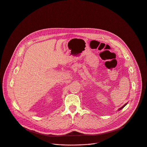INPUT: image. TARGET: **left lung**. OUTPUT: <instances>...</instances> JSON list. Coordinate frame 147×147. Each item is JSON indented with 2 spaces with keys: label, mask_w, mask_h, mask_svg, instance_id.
Instances as JSON below:
<instances>
[{
  "label": "left lung",
  "mask_w": 147,
  "mask_h": 147,
  "mask_svg": "<svg viewBox=\"0 0 147 147\" xmlns=\"http://www.w3.org/2000/svg\"><path fill=\"white\" fill-rule=\"evenodd\" d=\"M127 105V103H125V104H124V105H123V106L122 107H121L120 108H119V111H120V110H121V109H123V108H124V107H125V105Z\"/></svg>",
  "instance_id": "left-lung-1"
}]
</instances>
